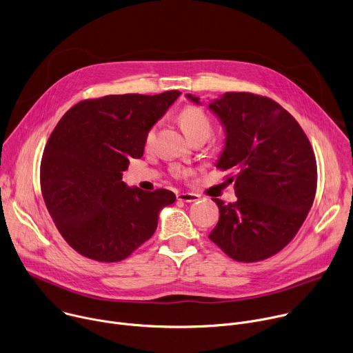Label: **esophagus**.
<instances>
[{"mask_svg":"<svg viewBox=\"0 0 353 353\" xmlns=\"http://www.w3.org/2000/svg\"><path fill=\"white\" fill-rule=\"evenodd\" d=\"M177 199L183 201V203H194V201L199 199V195L194 192H179Z\"/></svg>","mask_w":353,"mask_h":353,"instance_id":"esophagus-1","label":"esophagus"}]
</instances>
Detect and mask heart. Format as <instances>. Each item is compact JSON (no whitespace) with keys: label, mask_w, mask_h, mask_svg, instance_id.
I'll use <instances>...</instances> for the list:
<instances>
[{"label":"heart","mask_w":353,"mask_h":353,"mask_svg":"<svg viewBox=\"0 0 353 353\" xmlns=\"http://www.w3.org/2000/svg\"><path fill=\"white\" fill-rule=\"evenodd\" d=\"M179 123H180L184 134L190 139H194L196 137L208 138L212 131L211 120L207 116V113L203 109L195 108V106L184 108L179 114ZM154 138H155V127L148 130V132L145 135V143L150 145L154 142ZM188 173L190 172L183 168H174V170H173V174L176 177H185Z\"/></svg>","instance_id":"b5f03b06"}]
</instances>
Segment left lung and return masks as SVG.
Segmentation results:
<instances>
[{
    "instance_id": "left-lung-1",
    "label": "left lung",
    "mask_w": 353,
    "mask_h": 353,
    "mask_svg": "<svg viewBox=\"0 0 353 353\" xmlns=\"http://www.w3.org/2000/svg\"><path fill=\"white\" fill-rule=\"evenodd\" d=\"M194 103L199 97L187 93ZM225 127L216 163L234 181L236 203L219 208L210 239L240 263L279 253L303 225L316 196L317 163L312 143L293 116L267 96L226 92L210 103Z\"/></svg>"
}]
</instances>
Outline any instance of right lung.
<instances>
[{"label": "right lung", "instance_id": "add662e5", "mask_svg": "<svg viewBox=\"0 0 353 353\" xmlns=\"http://www.w3.org/2000/svg\"><path fill=\"white\" fill-rule=\"evenodd\" d=\"M180 96L168 90L86 99L50 135L40 165L44 204L64 240L86 259L117 263L150 239L176 195L127 187L123 172L143 155L145 135Z\"/></svg>", "mask_w": 353, "mask_h": 353}]
</instances>
